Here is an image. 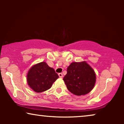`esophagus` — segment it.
<instances>
[{
	"label": "esophagus",
	"mask_w": 124,
	"mask_h": 124,
	"mask_svg": "<svg viewBox=\"0 0 124 124\" xmlns=\"http://www.w3.org/2000/svg\"><path fill=\"white\" fill-rule=\"evenodd\" d=\"M59 77L60 78H62V77H63V75H62V73H59Z\"/></svg>",
	"instance_id": "34e87169"
}]
</instances>
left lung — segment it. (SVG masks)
<instances>
[{
    "label": "left lung",
    "instance_id": "obj_1",
    "mask_svg": "<svg viewBox=\"0 0 124 124\" xmlns=\"http://www.w3.org/2000/svg\"><path fill=\"white\" fill-rule=\"evenodd\" d=\"M63 80L68 90L76 95H84L94 88L96 74L85 61L73 62L67 68Z\"/></svg>",
    "mask_w": 124,
    "mask_h": 124
}]
</instances>
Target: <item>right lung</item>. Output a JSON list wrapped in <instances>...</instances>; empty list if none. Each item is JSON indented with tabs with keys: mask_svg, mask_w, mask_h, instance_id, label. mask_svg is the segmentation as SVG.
I'll list each match as a JSON object with an SVG mask.
<instances>
[{
	"mask_svg": "<svg viewBox=\"0 0 124 124\" xmlns=\"http://www.w3.org/2000/svg\"><path fill=\"white\" fill-rule=\"evenodd\" d=\"M59 76L52 68L46 62H40L32 66L27 74V82L36 93H42L50 89Z\"/></svg>",
	"mask_w": 124,
	"mask_h": 124,
	"instance_id": "right-lung-1",
	"label": "right lung"
}]
</instances>
